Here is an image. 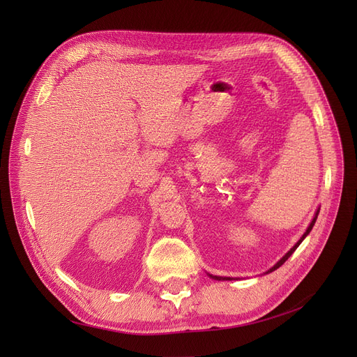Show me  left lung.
Listing matches in <instances>:
<instances>
[{
  "label": "left lung",
  "instance_id": "left-lung-1",
  "mask_svg": "<svg viewBox=\"0 0 357 357\" xmlns=\"http://www.w3.org/2000/svg\"><path fill=\"white\" fill-rule=\"evenodd\" d=\"M317 215H318V211H317V214H315V217H314V218H312V221H311V224H310V227H308V229H307V231H305V233H304V236H303V237H301V238H299V241H298V243H296V245H295V246H294V248H292V249H291V250H289V252H288V253H287V255H285V256H284V257H282V259H280V260H279V261H278V264H276V265H275V266H273V268H272V269H271V271H268V273H269V272H273V271H275V269H278V268H279V266H280V265H284V264H285V261H287V260H288V257H289V256H291V255H292V253H294V252H295V250H296V248H298V246H299V245H301V241H303V240H304V238H305V237H307V236H308V234H310V231H311V229H312V227H314V224H315V220H317ZM210 276H211V278H213V279H217V280H221V279H230V278H221V276H213V275H210Z\"/></svg>",
  "mask_w": 357,
  "mask_h": 357
}]
</instances>
